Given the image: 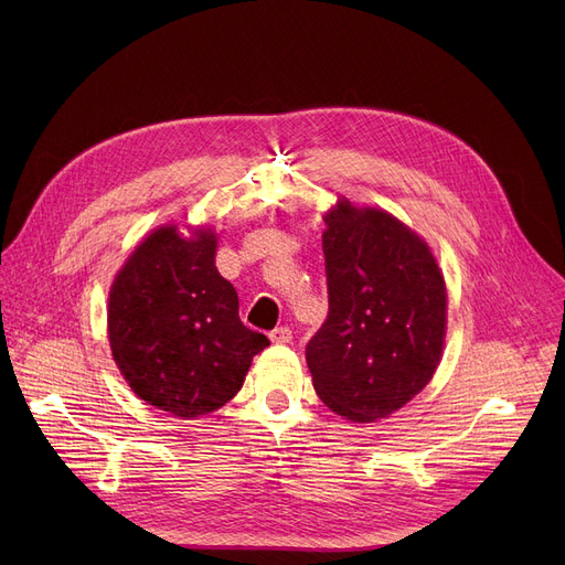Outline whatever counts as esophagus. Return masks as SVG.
Returning <instances> with one entry per match:
<instances>
[{
    "mask_svg": "<svg viewBox=\"0 0 565 565\" xmlns=\"http://www.w3.org/2000/svg\"><path fill=\"white\" fill-rule=\"evenodd\" d=\"M290 339H292V332L288 328H277L270 332L273 343H290Z\"/></svg>",
    "mask_w": 565,
    "mask_h": 565,
    "instance_id": "34e87169",
    "label": "esophagus"
}]
</instances>
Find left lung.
Instances as JSON below:
<instances>
[{
	"label": "left lung",
	"mask_w": 565,
	"mask_h": 565,
	"mask_svg": "<svg viewBox=\"0 0 565 565\" xmlns=\"http://www.w3.org/2000/svg\"><path fill=\"white\" fill-rule=\"evenodd\" d=\"M330 311L307 343L320 401L354 424L387 419L433 380L447 339V284L424 237L345 196L324 211Z\"/></svg>",
	"instance_id": "left-lung-1"
}]
</instances>
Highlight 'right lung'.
<instances>
[{"label":"right lung","instance_id":"right-lung-1","mask_svg":"<svg viewBox=\"0 0 565 565\" xmlns=\"http://www.w3.org/2000/svg\"><path fill=\"white\" fill-rule=\"evenodd\" d=\"M215 254L213 226L160 224L109 286L111 360L137 398L181 419L226 405L270 345L237 316V292Z\"/></svg>","mask_w":565,"mask_h":565}]
</instances>
